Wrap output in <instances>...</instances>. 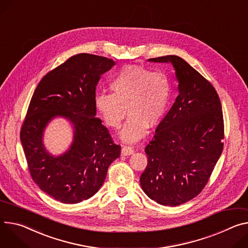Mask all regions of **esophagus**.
<instances>
[{
  "label": "esophagus",
  "instance_id": "obj_1",
  "mask_svg": "<svg viewBox=\"0 0 248 248\" xmlns=\"http://www.w3.org/2000/svg\"><path fill=\"white\" fill-rule=\"evenodd\" d=\"M133 152H134V149L131 146L125 145V146H123V148H122V155H124V156L131 155V154H133Z\"/></svg>",
  "mask_w": 248,
  "mask_h": 248
}]
</instances>
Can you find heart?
<instances>
[{"label":"heart","mask_w":248,"mask_h":248,"mask_svg":"<svg viewBox=\"0 0 248 248\" xmlns=\"http://www.w3.org/2000/svg\"><path fill=\"white\" fill-rule=\"evenodd\" d=\"M112 93H98L95 105L104 122L118 129L129 115L121 138L126 142L141 139L149 127L159 124L170 103L172 87L166 73L126 65L109 84Z\"/></svg>","instance_id":"1"}]
</instances>
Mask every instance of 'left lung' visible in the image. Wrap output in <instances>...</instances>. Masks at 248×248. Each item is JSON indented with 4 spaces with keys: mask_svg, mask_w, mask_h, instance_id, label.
Listing matches in <instances>:
<instances>
[{
    "mask_svg": "<svg viewBox=\"0 0 248 248\" xmlns=\"http://www.w3.org/2000/svg\"><path fill=\"white\" fill-rule=\"evenodd\" d=\"M148 61L173 65L179 95L145 147L140 186L151 200L175 207L202 192L222 152L221 104L214 86L183 58Z\"/></svg>",
    "mask_w": 248,
    "mask_h": 248,
    "instance_id": "left-lung-1",
    "label": "left lung"
}]
</instances>
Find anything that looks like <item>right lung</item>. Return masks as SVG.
<instances>
[{"label":"right lung","instance_id":"1","mask_svg":"<svg viewBox=\"0 0 248 248\" xmlns=\"http://www.w3.org/2000/svg\"><path fill=\"white\" fill-rule=\"evenodd\" d=\"M116 63L112 59L80 53L48 72L37 85L20 129L31 178L41 191L64 204H77L102 187L121 146L96 118V87L101 75ZM56 116L74 125V142L58 156L44 147L43 132Z\"/></svg>","mask_w":248,"mask_h":248}]
</instances>
